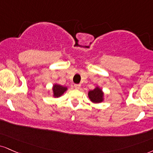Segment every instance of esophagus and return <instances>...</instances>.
Returning a JSON list of instances; mask_svg holds the SVG:
<instances>
[{
	"mask_svg": "<svg viewBox=\"0 0 153 153\" xmlns=\"http://www.w3.org/2000/svg\"><path fill=\"white\" fill-rule=\"evenodd\" d=\"M80 87V84H75L74 85V88H75V89H79Z\"/></svg>",
	"mask_w": 153,
	"mask_h": 153,
	"instance_id": "obj_1",
	"label": "esophagus"
}]
</instances>
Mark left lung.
<instances>
[{
  "label": "left lung",
  "mask_w": 153,
  "mask_h": 153,
  "mask_svg": "<svg viewBox=\"0 0 153 153\" xmlns=\"http://www.w3.org/2000/svg\"><path fill=\"white\" fill-rule=\"evenodd\" d=\"M88 95L91 100L93 102H100L102 101L103 93H102V90H100L99 88H96L93 91H90Z\"/></svg>",
  "instance_id": "left-lung-1"
}]
</instances>
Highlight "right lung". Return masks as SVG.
<instances>
[{
    "label": "right lung",
    "mask_w": 153,
    "mask_h": 153,
    "mask_svg": "<svg viewBox=\"0 0 153 153\" xmlns=\"http://www.w3.org/2000/svg\"><path fill=\"white\" fill-rule=\"evenodd\" d=\"M67 88L63 87V86L60 85H55L53 86V93H54L55 97H59L60 95L63 94V93L65 92Z\"/></svg>",
    "instance_id": "add662e5"
}]
</instances>
